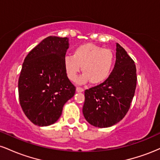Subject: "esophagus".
I'll use <instances>...</instances> for the list:
<instances>
[{"label": "esophagus", "mask_w": 160, "mask_h": 160, "mask_svg": "<svg viewBox=\"0 0 160 160\" xmlns=\"http://www.w3.org/2000/svg\"><path fill=\"white\" fill-rule=\"evenodd\" d=\"M76 90H77V92H82L84 91V89L81 87H77Z\"/></svg>", "instance_id": "34e87169"}]
</instances>
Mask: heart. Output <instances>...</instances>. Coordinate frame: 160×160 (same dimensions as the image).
<instances>
[{
  "mask_svg": "<svg viewBox=\"0 0 160 160\" xmlns=\"http://www.w3.org/2000/svg\"><path fill=\"white\" fill-rule=\"evenodd\" d=\"M114 56L110 49L94 43H84L77 47L73 56L64 58V68L68 78L75 81L81 71L84 73L79 78V83L89 81L92 84L104 82L111 74Z\"/></svg>",
  "mask_w": 160,
  "mask_h": 160,
  "instance_id": "b5f03b06",
  "label": "heart"
}]
</instances>
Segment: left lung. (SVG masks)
<instances>
[{"label":"left lung","instance_id":"obj_1","mask_svg":"<svg viewBox=\"0 0 160 160\" xmlns=\"http://www.w3.org/2000/svg\"><path fill=\"white\" fill-rule=\"evenodd\" d=\"M116 46V63L109 78L85 90L82 113L87 122L95 127H110L122 120L135 95V62L119 43Z\"/></svg>","mask_w":160,"mask_h":160}]
</instances>
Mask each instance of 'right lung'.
Instances as JSON below:
<instances>
[{"mask_svg":"<svg viewBox=\"0 0 160 160\" xmlns=\"http://www.w3.org/2000/svg\"><path fill=\"white\" fill-rule=\"evenodd\" d=\"M68 38L49 36L29 52L18 82L20 105L34 125L47 126L62 115L63 106L75 94L64 68Z\"/></svg>","mask_w":160,"mask_h":160,"instance_id":"1","label":"right lung"}]
</instances>
